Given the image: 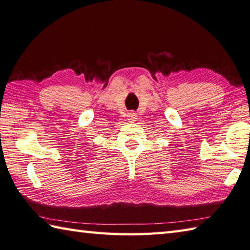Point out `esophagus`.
Wrapping results in <instances>:
<instances>
[{"mask_svg": "<svg viewBox=\"0 0 250 250\" xmlns=\"http://www.w3.org/2000/svg\"><path fill=\"white\" fill-rule=\"evenodd\" d=\"M126 117H128V120L130 122H133L136 119V114H135V112H133V111H130V112H128V115H126Z\"/></svg>", "mask_w": 250, "mask_h": 250, "instance_id": "esophagus-1", "label": "esophagus"}]
</instances>
